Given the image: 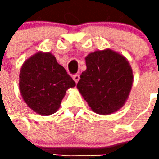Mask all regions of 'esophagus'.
<instances>
[{
	"label": "esophagus",
	"instance_id": "esophagus-1",
	"mask_svg": "<svg viewBox=\"0 0 159 159\" xmlns=\"http://www.w3.org/2000/svg\"><path fill=\"white\" fill-rule=\"evenodd\" d=\"M72 78L73 80L76 82V83H78V81H79L80 79V76H79V74H76V75H74V76H72Z\"/></svg>",
	"mask_w": 159,
	"mask_h": 159
}]
</instances>
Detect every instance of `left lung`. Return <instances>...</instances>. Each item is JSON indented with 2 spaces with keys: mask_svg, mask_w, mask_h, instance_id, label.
<instances>
[{
  "mask_svg": "<svg viewBox=\"0 0 159 159\" xmlns=\"http://www.w3.org/2000/svg\"><path fill=\"white\" fill-rule=\"evenodd\" d=\"M87 69L76 88L93 112L110 115L124 106L133 85L129 60L111 48L96 50L85 58Z\"/></svg>",
  "mask_w": 159,
  "mask_h": 159,
  "instance_id": "8db88e82",
  "label": "left lung"
}]
</instances>
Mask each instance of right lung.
Wrapping results in <instances>:
<instances>
[{
  "instance_id": "add662e5",
  "label": "right lung",
  "mask_w": 159,
  "mask_h": 159,
  "mask_svg": "<svg viewBox=\"0 0 159 159\" xmlns=\"http://www.w3.org/2000/svg\"><path fill=\"white\" fill-rule=\"evenodd\" d=\"M19 85L29 108L42 116L59 110L66 91L76 83L50 52L38 51L23 63Z\"/></svg>"
}]
</instances>
